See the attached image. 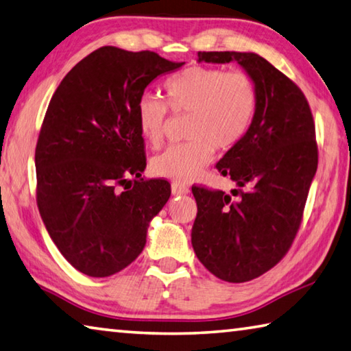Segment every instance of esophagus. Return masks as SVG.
Here are the masks:
<instances>
[{
    "label": "esophagus",
    "instance_id": "obj_1",
    "mask_svg": "<svg viewBox=\"0 0 351 351\" xmlns=\"http://www.w3.org/2000/svg\"><path fill=\"white\" fill-rule=\"evenodd\" d=\"M190 193V189L186 186H181V184H171V195L173 196H182Z\"/></svg>",
    "mask_w": 351,
    "mask_h": 351
}]
</instances>
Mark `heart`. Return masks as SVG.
Returning <instances> with one entry per match:
<instances>
[{
    "label": "heart",
    "instance_id": "b5f03b06",
    "mask_svg": "<svg viewBox=\"0 0 351 351\" xmlns=\"http://www.w3.org/2000/svg\"><path fill=\"white\" fill-rule=\"evenodd\" d=\"M169 106L175 113L190 114L189 143L169 147L152 159L156 176L190 182L212 162L215 149L227 152L244 139L258 109V88L245 72H226L216 67L193 66L165 84ZM169 107L145 92L136 103L139 132L145 141H162Z\"/></svg>",
    "mask_w": 351,
    "mask_h": 351
}]
</instances>
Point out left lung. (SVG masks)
I'll list each match as a JSON object with an SVG mask.
<instances>
[{"label": "left lung", "instance_id": "obj_1", "mask_svg": "<svg viewBox=\"0 0 351 351\" xmlns=\"http://www.w3.org/2000/svg\"><path fill=\"white\" fill-rule=\"evenodd\" d=\"M197 62H237L258 88L250 129L216 164L238 197L192 189L197 259L222 281L247 282L275 267L296 237L317 169L313 117L301 88L258 53L197 52Z\"/></svg>", "mask_w": 351, "mask_h": 351}]
</instances>
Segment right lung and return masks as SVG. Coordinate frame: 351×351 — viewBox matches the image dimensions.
Segmentation results:
<instances>
[{"label": "right lung", "mask_w": 351, "mask_h": 351, "mask_svg": "<svg viewBox=\"0 0 351 351\" xmlns=\"http://www.w3.org/2000/svg\"><path fill=\"white\" fill-rule=\"evenodd\" d=\"M182 66L106 46L70 70L50 99L35 150L36 202L49 237L87 276L132 264L169 201L167 181L141 176L136 103L152 81Z\"/></svg>", "instance_id": "obj_1"}]
</instances>
